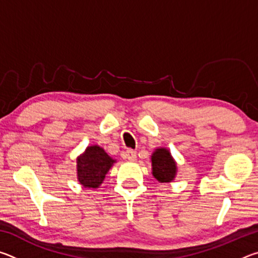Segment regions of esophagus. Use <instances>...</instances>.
Masks as SVG:
<instances>
[{"label": "esophagus", "instance_id": "obj_1", "mask_svg": "<svg viewBox=\"0 0 258 258\" xmlns=\"http://www.w3.org/2000/svg\"><path fill=\"white\" fill-rule=\"evenodd\" d=\"M124 158L128 159L131 161H134L135 159H137V152L132 149H127L124 152Z\"/></svg>", "mask_w": 258, "mask_h": 258}]
</instances>
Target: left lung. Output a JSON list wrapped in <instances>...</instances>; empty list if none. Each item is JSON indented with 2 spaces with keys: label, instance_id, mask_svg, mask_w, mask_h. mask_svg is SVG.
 Masks as SVG:
<instances>
[{
  "label": "left lung",
  "instance_id": "left-lung-1",
  "mask_svg": "<svg viewBox=\"0 0 258 258\" xmlns=\"http://www.w3.org/2000/svg\"><path fill=\"white\" fill-rule=\"evenodd\" d=\"M152 175L159 182H172L176 175V163L166 148H158L151 156Z\"/></svg>",
  "mask_w": 258,
  "mask_h": 258
}]
</instances>
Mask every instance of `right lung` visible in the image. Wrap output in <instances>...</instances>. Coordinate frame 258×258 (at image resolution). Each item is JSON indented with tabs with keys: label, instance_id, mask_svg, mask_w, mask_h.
Wrapping results in <instances>:
<instances>
[{
	"label": "right lung",
	"instance_id": "right-lung-1",
	"mask_svg": "<svg viewBox=\"0 0 258 258\" xmlns=\"http://www.w3.org/2000/svg\"><path fill=\"white\" fill-rule=\"evenodd\" d=\"M115 159L107 155L101 147H87L77 158V178L84 187L97 189L103 182Z\"/></svg>",
	"mask_w": 258,
	"mask_h": 258
}]
</instances>
